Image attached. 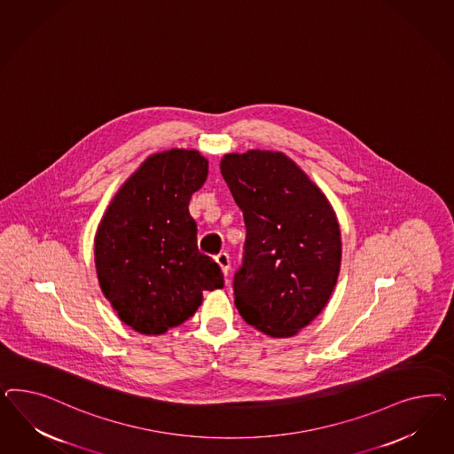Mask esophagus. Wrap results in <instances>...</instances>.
<instances>
[{
  "instance_id": "obj_1",
  "label": "esophagus",
  "mask_w": 454,
  "mask_h": 454,
  "mask_svg": "<svg viewBox=\"0 0 454 454\" xmlns=\"http://www.w3.org/2000/svg\"><path fill=\"white\" fill-rule=\"evenodd\" d=\"M216 262L220 264L223 273L228 276V271H230V256H228L226 253H220V254L216 256Z\"/></svg>"
}]
</instances>
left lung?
<instances>
[{"mask_svg":"<svg viewBox=\"0 0 454 454\" xmlns=\"http://www.w3.org/2000/svg\"><path fill=\"white\" fill-rule=\"evenodd\" d=\"M220 169L247 224L234 304L264 334L294 336L319 317L336 286L341 268L336 213L285 153H228Z\"/></svg>","mask_w":454,"mask_h":454,"instance_id":"left-lung-1","label":"left lung"}]
</instances>
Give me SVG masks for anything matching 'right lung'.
<instances>
[{"mask_svg":"<svg viewBox=\"0 0 454 454\" xmlns=\"http://www.w3.org/2000/svg\"><path fill=\"white\" fill-rule=\"evenodd\" d=\"M207 178L196 150L150 154L111 198L95 234L98 283L118 317L141 334H165L224 286L218 262L198 251L190 200Z\"/></svg>","mask_w":454,"mask_h":454,"instance_id":"add662e5","label":"right lung"}]
</instances>
